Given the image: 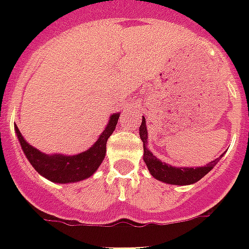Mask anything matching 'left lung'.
<instances>
[{
  "mask_svg": "<svg viewBox=\"0 0 249 249\" xmlns=\"http://www.w3.org/2000/svg\"><path fill=\"white\" fill-rule=\"evenodd\" d=\"M140 136L141 140L143 142V161L147 165L150 173L154 178L158 181H161L168 185H178V186H186L193 185L195 182L204 177L205 174H208L213 169V166L216 165L220 159L224 156V154L217 158L213 161L204 166H196V168H191V166H173L169 164L164 163L160 159H158L151 150L147 147V126H146V119L144 116L142 117V124L140 126Z\"/></svg>",
  "mask_w": 249,
  "mask_h": 249,
  "instance_id": "left-lung-1",
  "label": "left lung"
}]
</instances>
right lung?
<instances>
[{
    "mask_svg": "<svg viewBox=\"0 0 249 249\" xmlns=\"http://www.w3.org/2000/svg\"><path fill=\"white\" fill-rule=\"evenodd\" d=\"M120 113H112L106 125L105 130L98 137L97 142L84 152L76 155H63V154H44L37 150L24 140L20 130L15 125V133L31 165L42 177L55 183H73L84 181L91 177L99 168L106 156V144L109 136L116 128Z\"/></svg>",
    "mask_w": 249,
    "mask_h": 249,
    "instance_id": "obj_1",
    "label": "right lung"
}]
</instances>
